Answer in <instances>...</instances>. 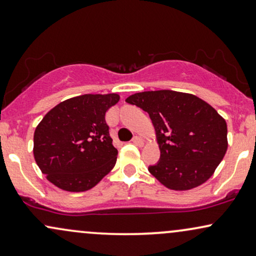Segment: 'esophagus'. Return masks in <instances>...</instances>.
Here are the masks:
<instances>
[{
	"mask_svg": "<svg viewBox=\"0 0 256 256\" xmlns=\"http://www.w3.org/2000/svg\"><path fill=\"white\" fill-rule=\"evenodd\" d=\"M133 144H138V146H144V138H140V136H134L133 138Z\"/></svg>",
	"mask_w": 256,
	"mask_h": 256,
	"instance_id": "esophagus-1",
	"label": "esophagus"
}]
</instances>
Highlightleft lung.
<instances>
[{
    "instance_id": "left-lung-1",
    "label": "left lung",
    "mask_w": 256,
    "mask_h": 256,
    "mask_svg": "<svg viewBox=\"0 0 256 256\" xmlns=\"http://www.w3.org/2000/svg\"><path fill=\"white\" fill-rule=\"evenodd\" d=\"M126 102L148 112L160 162L148 171L167 188L186 191L204 184L228 150L226 120L200 97L173 90L144 91Z\"/></svg>"
}]
</instances>
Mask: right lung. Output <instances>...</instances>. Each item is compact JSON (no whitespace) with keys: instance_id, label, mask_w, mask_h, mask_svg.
<instances>
[{"instance_id":"obj_1","label":"right lung","mask_w":256,"mask_h":256,"mask_svg":"<svg viewBox=\"0 0 256 256\" xmlns=\"http://www.w3.org/2000/svg\"><path fill=\"white\" fill-rule=\"evenodd\" d=\"M120 94H82L56 104L34 132L33 154L47 180L70 192L96 186L118 159L106 112Z\"/></svg>"}]
</instances>
